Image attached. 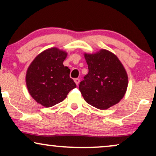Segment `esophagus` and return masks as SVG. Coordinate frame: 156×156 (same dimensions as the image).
I'll use <instances>...</instances> for the list:
<instances>
[{
	"instance_id": "34e87169",
	"label": "esophagus",
	"mask_w": 156,
	"mask_h": 156,
	"mask_svg": "<svg viewBox=\"0 0 156 156\" xmlns=\"http://www.w3.org/2000/svg\"><path fill=\"white\" fill-rule=\"evenodd\" d=\"M74 81H75V83H76V85L78 86L80 83V79H79V78H76V79L74 80Z\"/></svg>"
}]
</instances>
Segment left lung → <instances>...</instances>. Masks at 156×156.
Instances as JSON below:
<instances>
[{
	"label": "left lung",
	"mask_w": 156,
	"mask_h": 156,
	"mask_svg": "<svg viewBox=\"0 0 156 156\" xmlns=\"http://www.w3.org/2000/svg\"><path fill=\"white\" fill-rule=\"evenodd\" d=\"M89 73L79 84L87 103L105 110L119 103L125 96L128 77L124 66L115 54L105 49L84 53Z\"/></svg>",
	"instance_id": "obj_1"
}]
</instances>
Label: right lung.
<instances>
[{
	"instance_id": "obj_1",
	"label": "right lung",
	"mask_w": 156,
	"mask_h": 156,
	"mask_svg": "<svg viewBox=\"0 0 156 156\" xmlns=\"http://www.w3.org/2000/svg\"><path fill=\"white\" fill-rule=\"evenodd\" d=\"M67 52L57 48H48L36 56L26 72L28 92L37 103L52 107L67 98L76 84L69 78L70 69L64 67Z\"/></svg>"
}]
</instances>
